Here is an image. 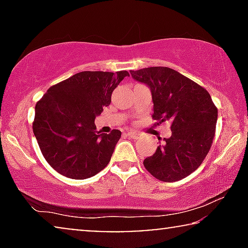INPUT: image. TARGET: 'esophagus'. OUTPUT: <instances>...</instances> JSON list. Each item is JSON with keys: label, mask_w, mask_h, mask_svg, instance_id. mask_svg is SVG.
Returning <instances> with one entry per match:
<instances>
[{"label": "esophagus", "mask_w": 248, "mask_h": 248, "mask_svg": "<svg viewBox=\"0 0 248 248\" xmlns=\"http://www.w3.org/2000/svg\"><path fill=\"white\" fill-rule=\"evenodd\" d=\"M127 137L131 138V139H134V140H137V139H139V134L135 133V132H127Z\"/></svg>", "instance_id": "esophagus-1"}]
</instances>
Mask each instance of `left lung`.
<instances>
[{"instance_id": "obj_1", "label": "left lung", "mask_w": 248, "mask_h": 248, "mask_svg": "<svg viewBox=\"0 0 248 248\" xmlns=\"http://www.w3.org/2000/svg\"><path fill=\"white\" fill-rule=\"evenodd\" d=\"M148 84L154 101L152 118L171 122V137L144 159L147 170L159 181L177 182L196 170L211 148L218 108L204 88L166 66L130 71Z\"/></svg>"}]
</instances>
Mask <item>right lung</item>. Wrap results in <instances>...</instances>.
<instances>
[{"mask_svg": "<svg viewBox=\"0 0 248 248\" xmlns=\"http://www.w3.org/2000/svg\"><path fill=\"white\" fill-rule=\"evenodd\" d=\"M127 71H83L54 84L35 107L32 131L50 167L72 179H86L109 164L121 131L99 134L94 118L109 106Z\"/></svg>", "mask_w": 248, "mask_h": 248, "instance_id": "right-lung-1", "label": "right lung"}]
</instances>
